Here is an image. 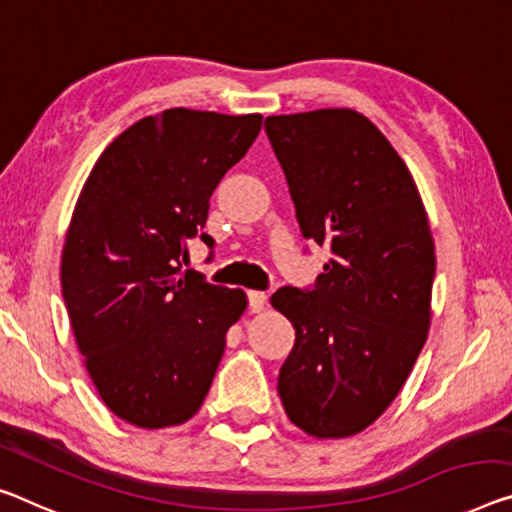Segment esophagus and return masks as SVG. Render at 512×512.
Wrapping results in <instances>:
<instances>
[{
	"instance_id": "34e87169",
	"label": "esophagus",
	"mask_w": 512,
	"mask_h": 512,
	"mask_svg": "<svg viewBox=\"0 0 512 512\" xmlns=\"http://www.w3.org/2000/svg\"><path fill=\"white\" fill-rule=\"evenodd\" d=\"M267 304V295L263 290H249V311L251 313H261Z\"/></svg>"
}]
</instances>
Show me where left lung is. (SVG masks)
I'll return each instance as SVG.
<instances>
[{"label": "left lung", "mask_w": 512, "mask_h": 512, "mask_svg": "<svg viewBox=\"0 0 512 512\" xmlns=\"http://www.w3.org/2000/svg\"><path fill=\"white\" fill-rule=\"evenodd\" d=\"M265 132L302 235L334 254L313 290L272 295L295 327L277 389L306 435L352 437L393 403L428 338V212L403 157L355 109L267 116Z\"/></svg>", "instance_id": "left-lung-1"}]
</instances>
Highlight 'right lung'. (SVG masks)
I'll list each match as a JSON object with an SVG mask.
<instances>
[{
  "label": "right lung",
  "mask_w": 512,
  "mask_h": 512,
  "mask_svg": "<svg viewBox=\"0 0 512 512\" xmlns=\"http://www.w3.org/2000/svg\"><path fill=\"white\" fill-rule=\"evenodd\" d=\"M261 114L174 107L109 144L75 203L61 251V293L102 403L137 428L201 410L226 332L247 309L240 288L180 272L210 196L261 132Z\"/></svg>",
  "instance_id": "right-lung-1"
}]
</instances>
